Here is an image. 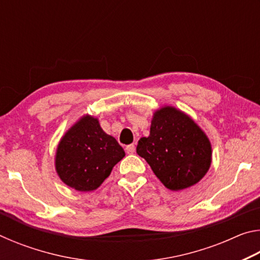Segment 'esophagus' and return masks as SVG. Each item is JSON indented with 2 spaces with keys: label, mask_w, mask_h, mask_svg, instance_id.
<instances>
[{
  "label": "esophagus",
  "mask_w": 260,
  "mask_h": 260,
  "mask_svg": "<svg viewBox=\"0 0 260 260\" xmlns=\"http://www.w3.org/2000/svg\"><path fill=\"white\" fill-rule=\"evenodd\" d=\"M126 152L128 153V155H132V153L135 152V146L134 144H128V146L126 147Z\"/></svg>",
  "instance_id": "esophagus-1"
}]
</instances>
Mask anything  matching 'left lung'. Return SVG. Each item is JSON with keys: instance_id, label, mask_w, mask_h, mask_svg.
<instances>
[{"instance_id": "obj_1", "label": "left lung", "mask_w": 260, "mask_h": 260, "mask_svg": "<svg viewBox=\"0 0 260 260\" xmlns=\"http://www.w3.org/2000/svg\"><path fill=\"white\" fill-rule=\"evenodd\" d=\"M136 152L171 190L200 181L211 165V144L190 118L166 107L152 118L150 135L139 140Z\"/></svg>"}]
</instances>
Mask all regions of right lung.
I'll return each instance as SVG.
<instances>
[{"label": "right lung", "instance_id": "right-lung-1", "mask_svg": "<svg viewBox=\"0 0 260 260\" xmlns=\"http://www.w3.org/2000/svg\"><path fill=\"white\" fill-rule=\"evenodd\" d=\"M124 156L117 140L104 133L98 119L87 116L61 139L56 170L68 186L78 191H90L102 184Z\"/></svg>", "mask_w": 260, "mask_h": 260}]
</instances>
